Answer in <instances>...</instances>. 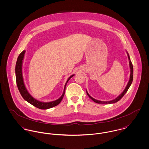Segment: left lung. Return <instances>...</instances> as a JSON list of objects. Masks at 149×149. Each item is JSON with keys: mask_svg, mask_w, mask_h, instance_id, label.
<instances>
[{"mask_svg": "<svg viewBox=\"0 0 149 149\" xmlns=\"http://www.w3.org/2000/svg\"><path fill=\"white\" fill-rule=\"evenodd\" d=\"M126 53H127V54L128 59H129V66H130V79H129V81H128V83H127V86H126V88H125V90H124V91L123 92L117 97H116L114 100H112L109 101V102H102V101H99V100H96V99H93V97H92L91 96L88 94V93L87 92V91H86L87 95L89 96V97H90V99H91L94 102L98 103V104H112V103H116V102H117L118 101H119V100L124 96V95L126 93V92L127 91L128 89L129 88V87H130V85H131V84H132V81H133V68L132 63V62H131V61H130V57H129V54H128L127 52H126Z\"/></svg>", "mask_w": 149, "mask_h": 149, "instance_id": "8db88e82", "label": "left lung"}]
</instances>
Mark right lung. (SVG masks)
Listing matches in <instances>:
<instances>
[{"instance_id": "1", "label": "right lung", "mask_w": 149, "mask_h": 149, "mask_svg": "<svg viewBox=\"0 0 149 149\" xmlns=\"http://www.w3.org/2000/svg\"><path fill=\"white\" fill-rule=\"evenodd\" d=\"M25 53V50H23V52L19 54V57L17 58V62L16 63V67H15V73H16V84L17 86V88L19 89V91L20 92L21 95L22 96L23 99L30 103L31 104L33 105L34 107L41 109H47L51 108L52 107H54L56 105H58L62 101L66 89V86L70 78H71L74 75H72L69 78V79L67 80L64 88V91L62 95V96L55 101L50 102H40L36 99H35L34 97H33L27 91L24 83L23 80V74H22V64H23V60L24 57V54Z\"/></svg>"}]
</instances>
